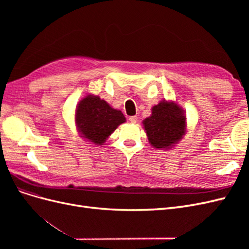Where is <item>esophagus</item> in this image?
I'll use <instances>...</instances> for the list:
<instances>
[{"label": "esophagus", "mask_w": 249, "mask_h": 249, "mask_svg": "<svg viewBox=\"0 0 249 249\" xmlns=\"http://www.w3.org/2000/svg\"><path fill=\"white\" fill-rule=\"evenodd\" d=\"M137 118H138V117H137L136 115H134V116H130V117H129V120H130V122H131V123L135 124V123H136V122H137Z\"/></svg>", "instance_id": "obj_1"}]
</instances>
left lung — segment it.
I'll use <instances>...</instances> for the list:
<instances>
[{
	"mask_svg": "<svg viewBox=\"0 0 249 249\" xmlns=\"http://www.w3.org/2000/svg\"><path fill=\"white\" fill-rule=\"evenodd\" d=\"M149 143L156 148H166L178 142L185 132V115L175 103L161 102L153 107L144 122Z\"/></svg>",
	"mask_w": 249,
	"mask_h": 249,
	"instance_id": "left-lung-1",
	"label": "left lung"
}]
</instances>
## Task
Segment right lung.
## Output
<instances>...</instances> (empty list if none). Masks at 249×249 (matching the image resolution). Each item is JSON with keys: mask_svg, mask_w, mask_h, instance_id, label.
<instances>
[{"mask_svg": "<svg viewBox=\"0 0 249 249\" xmlns=\"http://www.w3.org/2000/svg\"><path fill=\"white\" fill-rule=\"evenodd\" d=\"M76 122L85 138L94 144H103L109 135L125 122V117L122 111L111 108L99 96L88 95L79 104Z\"/></svg>", "mask_w": 249, "mask_h": 249, "instance_id": "add662e5", "label": "right lung"}]
</instances>
